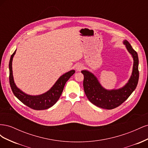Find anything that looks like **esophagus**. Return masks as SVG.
<instances>
[{"instance_id":"obj_1","label":"esophagus","mask_w":148,"mask_h":148,"mask_svg":"<svg viewBox=\"0 0 148 148\" xmlns=\"http://www.w3.org/2000/svg\"><path fill=\"white\" fill-rule=\"evenodd\" d=\"M82 68H83V66L82 64H78L76 65V70H77V71H80L82 69Z\"/></svg>"}]
</instances>
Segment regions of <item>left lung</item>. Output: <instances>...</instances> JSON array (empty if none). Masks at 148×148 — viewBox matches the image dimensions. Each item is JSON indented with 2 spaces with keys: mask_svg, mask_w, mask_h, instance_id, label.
<instances>
[{
  "mask_svg": "<svg viewBox=\"0 0 148 148\" xmlns=\"http://www.w3.org/2000/svg\"><path fill=\"white\" fill-rule=\"evenodd\" d=\"M128 51L131 53L134 60L132 75L125 86L119 89L107 90L101 86L96 77L87 70H83L84 75V91L89 101L92 104L105 109H113L126 101L136 88L139 79L138 56L127 41L123 42Z\"/></svg>",
  "mask_w": 148,
  "mask_h": 148,
  "instance_id": "obj_1",
  "label": "left lung"
}]
</instances>
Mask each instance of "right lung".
<instances>
[{
    "label": "right lung",
    "mask_w": 148,
    "mask_h": 148,
    "mask_svg": "<svg viewBox=\"0 0 148 148\" xmlns=\"http://www.w3.org/2000/svg\"><path fill=\"white\" fill-rule=\"evenodd\" d=\"M16 51L11 56L9 62V82L10 87L14 95L25 105L30 107L34 110H45L50 108L54 105L60 98L66 82L72 76L75 72V70H71L63 75L59 78L54 85L51 89L39 96H30L22 92L18 88L13 81L12 73V60L14 56Z\"/></svg>",
    "instance_id": "add662e5"
}]
</instances>
